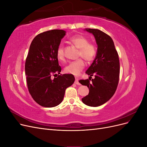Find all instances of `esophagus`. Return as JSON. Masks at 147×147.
Wrapping results in <instances>:
<instances>
[{
    "label": "esophagus",
    "mask_w": 147,
    "mask_h": 147,
    "mask_svg": "<svg viewBox=\"0 0 147 147\" xmlns=\"http://www.w3.org/2000/svg\"><path fill=\"white\" fill-rule=\"evenodd\" d=\"M75 83L76 84H77V85H80V83H79V82H78V78H75Z\"/></svg>",
    "instance_id": "obj_1"
}]
</instances>
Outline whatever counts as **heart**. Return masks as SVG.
I'll use <instances>...</instances> for the list:
<instances>
[{"label":"heart","instance_id":"obj_1","mask_svg":"<svg viewBox=\"0 0 147 147\" xmlns=\"http://www.w3.org/2000/svg\"><path fill=\"white\" fill-rule=\"evenodd\" d=\"M70 42L73 45L79 48L78 56L88 62H91L94 59L97 55L96 46L91 43H89L88 39L82 35H75L70 37ZM56 56L60 61L65 59L64 47L62 44L58 46L56 50ZM84 63L82 59H78L70 63L65 67V72L78 76L84 67Z\"/></svg>","mask_w":147,"mask_h":147}]
</instances>
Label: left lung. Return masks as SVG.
Listing matches in <instances>:
<instances>
[{"mask_svg": "<svg viewBox=\"0 0 147 147\" xmlns=\"http://www.w3.org/2000/svg\"><path fill=\"white\" fill-rule=\"evenodd\" d=\"M94 35L97 45V55L93 63L86 71L91 80H81L79 82L89 88L88 95L82 100L90 107L105 104L115 94L119 77V61L112 38L109 35L96 29H86Z\"/></svg>", "mask_w": 147, "mask_h": 147, "instance_id": "8db88e82", "label": "left lung"}]
</instances>
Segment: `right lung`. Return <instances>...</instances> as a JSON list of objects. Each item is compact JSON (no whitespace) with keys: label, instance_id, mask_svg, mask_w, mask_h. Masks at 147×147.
I'll return each instance as SVG.
<instances>
[{"label":"right lung","instance_id":"right-lung-1","mask_svg":"<svg viewBox=\"0 0 147 147\" xmlns=\"http://www.w3.org/2000/svg\"><path fill=\"white\" fill-rule=\"evenodd\" d=\"M64 30L54 29L38 34L33 39L25 63V74L30 94L38 104L54 107L63 101L66 88L74 83L72 74L61 71L56 50L65 35ZM57 78L52 79V75Z\"/></svg>","mask_w":147,"mask_h":147}]
</instances>
